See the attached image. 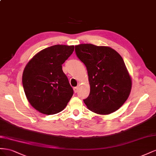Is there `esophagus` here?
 Segmentation results:
<instances>
[{
    "instance_id": "34e87169",
    "label": "esophagus",
    "mask_w": 156,
    "mask_h": 156,
    "mask_svg": "<svg viewBox=\"0 0 156 156\" xmlns=\"http://www.w3.org/2000/svg\"><path fill=\"white\" fill-rule=\"evenodd\" d=\"M78 87H74V92L75 93H76L78 92Z\"/></svg>"
}]
</instances>
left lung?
Listing matches in <instances>:
<instances>
[{
  "label": "left lung",
  "mask_w": 156,
  "mask_h": 156,
  "mask_svg": "<svg viewBox=\"0 0 156 156\" xmlns=\"http://www.w3.org/2000/svg\"><path fill=\"white\" fill-rule=\"evenodd\" d=\"M75 51L87 70L90 93L83 100L87 108L101 115L118 110L132 87L131 77L122 56L110 47L91 44L75 46Z\"/></svg>",
  "instance_id": "1"
}]
</instances>
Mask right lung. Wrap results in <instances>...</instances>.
<instances>
[{
	"mask_svg": "<svg viewBox=\"0 0 156 156\" xmlns=\"http://www.w3.org/2000/svg\"><path fill=\"white\" fill-rule=\"evenodd\" d=\"M74 46L55 45L37 53L24 69L22 83L27 99L39 112L52 115L61 112L73 95L62 69Z\"/></svg>",
	"mask_w": 156,
	"mask_h": 156,
	"instance_id": "obj_1",
	"label": "right lung"
}]
</instances>
